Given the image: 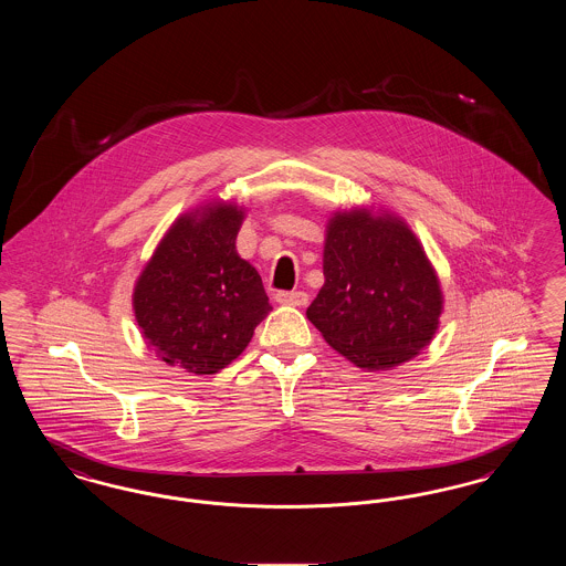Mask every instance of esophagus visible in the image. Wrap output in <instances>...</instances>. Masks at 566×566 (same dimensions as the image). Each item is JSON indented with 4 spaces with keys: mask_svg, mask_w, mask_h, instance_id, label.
Instances as JSON below:
<instances>
[{
    "mask_svg": "<svg viewBox=\"0 0 566 566\" xmlns=\"http://www.w3.org/2000/svg\"><path fill=\"white\" fill-rule=\"evenodd\" d=\"M275 301L282 303V305H295V307H301V305L307 303V293H303V291H280V293L275 295Z\"/></svg>",
    "mask_w": 566,
    "mask_h": 566,
    "instance_id": "1",
    "label": "esophagus"
}]
</instances>
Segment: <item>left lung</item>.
<instances>
[{"label": "left lung", "instance_id": "left-lung-1", "mask_svg": "<svg viewBox=\"0 0 566 566\" xmlns=\"http://www.w3.org/2000/svg\"><path fill=\"white\" fill-rule=\"evenodd\" d=\"M323 271V289L305 314L356 367L388 371L431 344L443 293L401 216L371 208L335 212L326 222Z\"/></svg>", "mask_w": 566, "mask_h": 566}]
</instances>
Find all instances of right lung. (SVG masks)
I'll use <instances>...</instances> for the list:
<instances>
[{
	"instance_id": "add662e5",
	"label": "right lung",
	"mask_w": 566,
	"mask_h": 566,
	"mask_svg": "<svg viewBox=\"0 0 566 566\" xmlns=\"http://www.w3.org/2000/svg\"><path fill=\"white\" fill-rule=\"evenodd\" d=\"M245 208L208 201L178 216L137 275L134 314L159 360L214 376L271 312L259 271L235 250Z\"/></svg>"
}]
</instances>
